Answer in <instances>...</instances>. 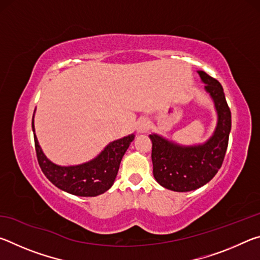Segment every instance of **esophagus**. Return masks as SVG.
Returning a JSON list of instances; mask_svg holds the SVG:
<instances>
[{
  "label": "esophagus",
  "instance_id": "1",
  "mask_svg": "<svg viewBox=\"0 0 260 260\" xmlns=\"http://www.w3.org/2000/svg\"><path fill=\"white\" fill-rule=\"evenodd\" d=\"M150 128V122L147 119H141L138 122V132L139 133H147V132Z\"/></svg>",
  "mask_w": 260,
  "mask_h": 260
}]
</instances>
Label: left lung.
I'll use <instances>...</instances> for the list:
<instances>
[{
	"mask_svg": "<svg viewBox=\"0 0 260 260\" xmlns=\"http://www.w3.org/2000/svg\"><path fill=\"white\" fill-rule=\"evenodd\" d=\"M217 111V126L204 143L183 146L152 133L153 177L166 189L184 192L199 189L212 179L222 165L232 128V114L222 86L204 71H197Z\"/></svg>",
	"mask_w": 260,
	"mask_h": 260,
	"instance_id": "8db88e82",
	"label": "left lung"
}]
</instances>
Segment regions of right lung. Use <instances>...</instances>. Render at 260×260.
<instances>
[{
  "label": "right lung",
  "mask_w": 260,
  "mask_h": 260,
  "mask_svg": "<svg viewBox=\"0 0 260 260\" xmlns=\"http://www.w3.org/2000/svg\"><path fill=\"white\" fill-rule=\"evenodd\" d=\"M35 150L39 165L49 181L57 188L76 196L94 197L112 187L119 170L122 156L125 155L135 135L131 134L112 141L94 159L79 165L60 166L52 162L43 153L35 135L34 117L32 119Z\"/></svg>",
  "instance_id": "add662e5"
}]
</instances>
